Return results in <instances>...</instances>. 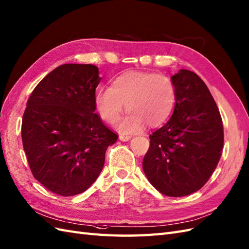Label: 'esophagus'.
I'll use <instances>...</instances> for the list:
<instances>
[{"mask_svg":"<svg viewBox=\"0 0 249 249\" xmlns=\"http://www.w3.org/2000/svg\"><path fill=\"white\" fill-rule=\"evenodd\" d=\"M119 139L122 142H127V141H129L131 139V137L130 136H125V134H120Z\"/></svg>","mask_w":249,"mask_h":249,"instance_id":"esophagus-1","label":"esophagus"}]
</instances>
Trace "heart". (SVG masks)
I'll return each instance as SVG.
<instances>
[{"label": "heart", "instance_id": "b5f03b06", "mask_svg": "<svg viewBox=\"0 0 249 249\" xmlns=\"http://www.w3.org/2000/svg\"><path fill=\"white\" fill-rule=\"evenodd\" d=\"M96 111L103 121L115 124L124 110L128 112L117 125L123 134L141 131L147 124L159 127L171 116L176 104V88L168 76L130 71L118 76L109 89H98Z\"/></svg>", "mask_w": 249, "mask_h": 249}]
</instances>
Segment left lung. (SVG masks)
Instances as JSON below:
<instances>
[{
    "instance_id": "obj_1",
    "label": "left lung",
    "mask_w": 249,
    "mask_h": 249,
    "mask_svg": "<svg viewBox=\"0 0 249 249\" xmlns=\"http://www.w3.org/2000/svg\"><path fill=\"white\" fill-rule=\"evenodd\" d=\"M171 79L176 88L173 115L149 136L143 170L161 194L181 197L210 179L221 158L224 133L218 106L201 78L180 70Z\"/></svg>"
}]
</instances>
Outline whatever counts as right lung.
Returning <instances> with one entry per match:
<instances>
[{
  "mask_svg": "<svg viewBox=\"0 0 249 249\" xmlns=\"http://www.w3.org/2000/svg\"><path fill=\"white\" fill-rule=\"evenodd\" d=\"M94 65L54 69L28 99L22 141L34 178L60 196L88 190L104 166L105 151L118 134L95 112L100 82Z\"/></svg>",
  "mask_w": 249,
  "mask_h": 249,
  "instance_id": "right-lung-1",
  "label": "right lung"
}]
</instances>
